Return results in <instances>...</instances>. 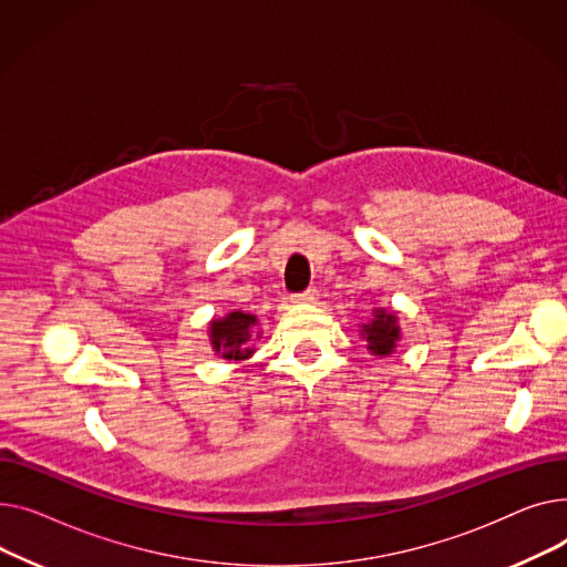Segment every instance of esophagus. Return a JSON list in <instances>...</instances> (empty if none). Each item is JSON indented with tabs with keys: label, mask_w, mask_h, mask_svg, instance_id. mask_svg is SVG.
I'll return each instance as SVG.
<instances>
[{
	"label": "esophagus",
	"mask_w": 567,
	"mask_h": 567,
	"mask_svg": "<svg viewBox=\"0 0 567 567\" xmlns=\"http://www.w3.org/2000/svg\"><path fill=\"white\" fill-rule=\"evenodd\" d=\"M292 302H316V299H318V288H307L305 292H295L292 297Z\"/></svg>",
	"instance_id": "34e87169"
}]
</instances>
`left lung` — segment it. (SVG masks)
Returning <instances> with one entry per match:
<instances>
[{
  "mask_svg": "<svg viewBox=\"0 0 567 567\" xmlns=\"http://www.w3.org/2000/svg\"><path fill=\"white\" fill-rule=\"evenodd\" d=\"M398 324L395 316L386 313L384 309L375 311V320L371 324H363V337L369 341V350L373 354H391L398 341Z\"/></svg>",
  "mask_w": 567,
  "mask_h": 567,
  "instance_id": "8db88e82",
  "label": "left lung"
}]
</instances>
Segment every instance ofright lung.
Wrapping results in <instances>:
<instances>
[{"label":"right lung","instance_id":"right-lung-1","mask_svg":"<svg viewBox=\"0 0 567 567\" xmlns=\"http://www.w3.org/2000/svg\"><path fill=\"white\" fill-rule=\"evenodd\" d=\"M210 324H213L210 327L213 348L224 359L240 361V359H247L254 352L249 348V341L254 337L256 316H249V313H243V311H233L221 320H213Z\"/></svg>","mask_w":567,"mask_h":567}]
</instances>
